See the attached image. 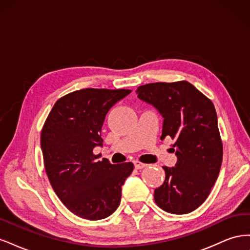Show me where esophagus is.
Listing matches in <instances>:
<instances>
[{"mask_svg":"<svg viewBox=\"0 0 250 250\" xmlns=\"http://www.w3.org/2000/svg\"><path fill=\"white\" fill-rule=\"evenodd\" d=\"M134 167H135V169H138V170H141V169H143V168H145V167H147V165L146 164H143V163H141V162H134Z\"/></svg>","mask_w":250,"mask_h":250,"instance_id":"1","label":"esophagus"}]
</instances>
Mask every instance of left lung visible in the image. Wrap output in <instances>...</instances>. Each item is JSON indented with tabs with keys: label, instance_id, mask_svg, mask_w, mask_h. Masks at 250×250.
I'll return each mask as SVG.
<instances>
[{
	"label": "left lung",
	"instance_id": "left-lung-1",
	"mask_svg": "<svg viewBox=\"0 0 250 250\" xmlns=\"http://www.w3.org/2000/svg\"><path fill=\"white\" fill-rule=\"evenodd\" d=\"M137 94L163 116L161 139L175 141L172 150L177 162L163 167L166 178L154 190V200L168 213H191L208 198L222 164L214 104L188 81L149 83L139 86Z\"/></svg>",
	"mask_w": 250,
	"mask_h": 250
}]
</instances>
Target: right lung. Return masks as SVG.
Masks as SVG:
<instances>
[{"label": "right lung", "instance_id": "1", "mask_svg": "<svg viewBox=\"0 0 250 250\" xmlns=\"http://www.w3.org/2000/svg\"><path fill=\"white\" fill-rule=\"evenodd\" d=\"M130 89L84 88L60 98L41 134V146L50 184L58 198L76 216L100 220L121 202L122 186L132 163L112 165L93 153L102 146L101 128L109 109Z\"/></svg>", "mask_w": 250, "mask_h": 250}]
</instances>
